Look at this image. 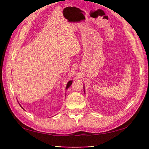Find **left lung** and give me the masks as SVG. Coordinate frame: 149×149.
Instances as JSON below:
<instances>
[{"instance_id": "1", "label": "left lung", "mask_w": 149, "mask_h": 149, "mask_svg": "<svg viewBox=\"0 0 149 149\" xmlns=\"http://www.w3.org/2000/svg\"><path fill=\"white\" fill-rule=\"evenodd\" d=\"M84 87H83V88H84V93H85V86H83Z\"/></svg>"}]
</instances>
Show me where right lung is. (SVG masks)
<instances>
[{
    "label": "right lung",
    "instance_id": "obj_1",
    "mask_svg": "<svg viewBox=\"0 0 149 149\" xmlns=\"http://www.w3.org/2000/svg\"><path fill=\"white\" fill-rule=\"evenodd\" d=\"M72 82H73V81H72V80H70V81H69L67 83V85H66V90H67V89L70 87V85H71L72 84ZM19 105H20V106H21V107H22V106H21V105L20 104H19ZM22 109H23V107H22Z\"/></svg>",
    "mask_w": 149,
    "mask_h": 149
}]
</instances>
